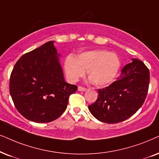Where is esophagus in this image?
Listing matches in <instances>:
<instances>
[{
    "mask_svg": "<svg viewBox=\"0 0 159 159\" xmlns=\"http://www.w3.org/2000/svg\"><path fill=\"white\" fill-rule=\"evenodd\" d=\"M86 90H87V88L82 87V86H79V87H78V90H79V91H85Z\"/></svg>",
    "mask_w": 159,
    "mask_h": 159,
    "instance_id": "obj_1",
    "label": "esophagus"
}]
</instances>
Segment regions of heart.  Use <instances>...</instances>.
Returning a JSON list of instances; mask_svg holds the SVG:
<instances>
[{"mask_svg": "<svg viewBox=\"0 0 159 159\" xmlns=\"http://www.w3.org/2000/svg\"><path fill=\"white\" fill-rule=\"evenodd\" d=\"M120 66L117 55L105 50L88 51L75 59L69 57L65 61L66 74L71 81H77L87 71L88 77L99 87L110 84L116 77Z\"/></svg>", "mask_w": 159, "mask_h": 159, "instance_id": "1", "label": "heart"}]
</instances>
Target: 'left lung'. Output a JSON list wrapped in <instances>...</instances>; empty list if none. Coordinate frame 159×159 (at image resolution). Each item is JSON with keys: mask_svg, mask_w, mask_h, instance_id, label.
Segmentation results:
<instances>
[{"mask_svg": "<svg viewBox=\"0 0 159 159\" xmlns=\"http://www.w3.org/2000/svg\"><path fill=\"white\" fill-rule=\"evenodd\" d=\"M149 83V69L143 61L132 59L115 82L98 89L97 99L88 106L90 112L102 122L110 124L122 122L143 106Z\"/></svg>", "mask_w": 159, "mask_h": 159, "instance_id": "obj_1", "label": "left lung"}]
</instances>
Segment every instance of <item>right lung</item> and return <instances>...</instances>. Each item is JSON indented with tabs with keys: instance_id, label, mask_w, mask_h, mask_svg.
Here are the masks:
<instances>
[{
	"instance_id": "right-lung-1",
	"label": "right lung",
	"mask_w": 159,
	"mask_h": 159,
	"mask_svg": "<svg viewBox=\"0 0 159 159\" xmlns=\"http://www.w3.org/2000/svg\"><path fill=\"white\" fill-rule=\"evenodd\" d=\"M58 54L50 41L18 60L9 80L14 106L26 119L49 123L65 112L77 86L66 83Z\"/></svg>"
}]
</instances>
